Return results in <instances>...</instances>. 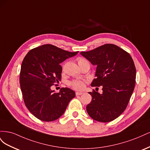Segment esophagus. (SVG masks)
<instances>
[{
	"label": "esophagus",
	"mask_w": 150,
	"mask_h": 150,
	"mask_svg": "<svg viewBox=\"0 0 150 150\" xmlns=\"http://www.w3.org/2000/svg\"><path fill=\"white\" fill-rule=\"evenodd\" d=\"M83 94V93H82V92H76V96H79V95H81V94Z\"/></svg>",
	"instance_id": "34e87169"
}]
</instances>
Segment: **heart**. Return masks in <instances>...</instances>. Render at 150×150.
I'll list each match as a JSON object with an SVG mask.
<instances>
[{
  "instance_id": "b5f03b06",
  "label": "heart",
  "mask_w": 150,
  "mask_h": 150,
  "mask_svg": "<svg viewBox=\"0 0 150 150\" xmlns=\"http://www.w3.org/2000/svg\"><path fill=\"white\" fill-rule=\"evenodd\" d=\"M78 64H81V63L86 62H88L87 60L85 59L84 58H83V57L78 58ZM71 85L72 86V88L77 90H81L83 89L84 87V83L82 81H80V80H76V81H72V83H71Z\"/></svg>"
}]
</instances>
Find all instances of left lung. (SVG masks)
I'll return each mask as SVG.
<instances>
[{"label":"left lung","instance_id":"8db88e82","mask_svg":"<svg viewBox=\"0 0 150 150\" xmlns=\"http://www.w3.org/2000/svg\"><path fill=\"white\" fill-rule=\"evenodd\" d=\"M80 54L94 66L91 86H103V93L89 92L92 100L86 106L89 116L107 122L119 117L127 107L135 86L136 68L132 57L123 49L107 44Z\"/></svg>","mask_w":150,"mask_h":150}]
</instances>
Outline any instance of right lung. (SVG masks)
I'll return each instance as SVG.
<instances>
[{"label":"right lung","mask_w":150,"mask_h":150,"mask_svg":"<svg viewBox=\"0 0 150 150\" xmlns=\"http://www.w3.org/2000/svg\"><path fill=\"white\" fill-rule=\"evenodd\" d=\"M78 52L45 44L30 50L25 56L20 72L21 89L26 107L38 119L47 122L58 119L76 96L69 88H62L56 93L51 87L61 80L59 64Z\"/></svg>","instance_id":"obj_1"}]
</instances>
